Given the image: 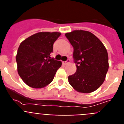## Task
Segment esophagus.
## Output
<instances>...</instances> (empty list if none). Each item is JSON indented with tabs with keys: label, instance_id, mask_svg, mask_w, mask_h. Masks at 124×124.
Returning a JSON list of instances; mask_svg holds the SVG:
<instances>
[{
	"label": "esophagus",
	"instance_id": "obj_1",
	"mask_svg": "<svg viewBox=\"0 0 124 124\" xmlns=\"http://www.w3.org/2000/svg\"><path fill=\"white\" fill-rule=\"evenodd\" d=\"M68 63H70V60H68V61L63 62V64H68Z\"/></svg>",
	"mask_w": 124,
	"mask_h": 124
}]
</instances>
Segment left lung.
Masks as SVG:
<instances>
[{
	"mask_svg": "<svg viewBox=\"0 0 124 124\" xmlns=\"http://www.w3.org/2000/svg\"><path fill=\"white\" fill-rule=\"evenodd\" d=\"M74 48L76 71L68 76L70 84L79 93L97 90L104 81L109 69L106 47L91 32L76 30L65 34Z\"/></svg>",
	"mask_w": 124,
	"mask_h": 124,
	"instance_id": "obj_1",
	"label": "left lung"
}]
</instances>
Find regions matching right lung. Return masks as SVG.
Listing matches in <instances>:
<instances>
[{
	"instance_id": "right-lung-1",
	"label": "right lung",
	"mask_w": 124,
	"mask_h": 124,
	"mask_svg": "<svg viewBox=\"0 0 124 124\" xmlns=\"http://www.w3.org/2000/svg\"><path fill=\"white\" fill-rule=\"evenodd\" d=\"M60 32H38L20 43L16 55L17 71L30 87L40 89L52 82L62 63L51 58L54 41Z\"/></svg>"
}]
</instances>
